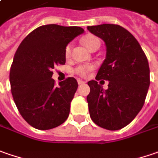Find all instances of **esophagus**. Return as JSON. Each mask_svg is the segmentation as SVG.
<instances>
[{"instance_id":"1","label":"esophagus","mask_w":158,"mask_h":158,"mask_svg":"<svg viewBox=\"0 0 158 158\" xmlns=\"http://www.w3.org/2000/svg\"><path fill=\"white\" fill-rule=\"evenodd\" d=\"M78 84L79 85H83V84H85V81H83L81 79H78Z\"/></svg>"}]
</instances>
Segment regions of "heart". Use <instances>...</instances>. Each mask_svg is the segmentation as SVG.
Here are the masks:
<instances>
[{
    "instance_id": "obj_1",
    "label": "heart",
    "mask_w": 158,
    "mask_h": 158,
    "mask_svg": "<svg viewBox=\"0 0 158 158\" xmlns=\"http://www.w3.org/2000/svg\"><path fill=\"white\" fill-rule=\"evenodd\" d=\"M82 43L86 46V48L89 49V50H94L95 48L98 49L100 46V40L96 36L94 35H92V34H88V35H86L84 38H82L81 40ZM71 54H72V45L68 44L65 47V49H64V56H65L66 58H70L71 56ZM92 69L91 66L88 65H80L78 66L75 70H74V72L79 75V76H81V77H85L86 76L87 72H89L90 70Z\"/></svg>"
}]
</instances>
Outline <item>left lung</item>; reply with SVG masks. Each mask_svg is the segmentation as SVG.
<instances>
[{"label": "left lung", "instance_id": "left-lung-1", "mask_svg": "<svg viewBox=\"0 0 158 158\" xmlns=\"http://www.w3.org/2000/svg\"><path fill=\"white\" fill-rule=\"evenodd\" d=\"M87 30L106 45V58L87 85L86 100L92 120L107 130L127 127L143 106L148 86L149 67L145 53L131 32L118 24L88 26ZM109 81L103 90L97 80Z\"/></svg>", "mask_w": 158, "mask_h": 158}]
</instances>
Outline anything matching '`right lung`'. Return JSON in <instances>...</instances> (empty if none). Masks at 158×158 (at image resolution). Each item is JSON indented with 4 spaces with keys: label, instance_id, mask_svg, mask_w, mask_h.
Segmentation results:
<instances>
[{
    "label": "right lung",
    "instance_id": "add662e5",
    "mask_svg": "<svg viewBox=\"0 0 158 158\" xmlns=\"http://www.w3.org/2000/svg\"><path fill=\"white\" fill-rule=\"evenodd\" d=\"M83 32L78 26L41 25L23 40L15 53L10 72L11 94L19 113L32 127L48 130L67 119L78 82L69 77L56 86L52 70L65 64V47Z\"/></svg>",
    "mask_w": 158,
    "mask_h": 158
}]
</instances>
